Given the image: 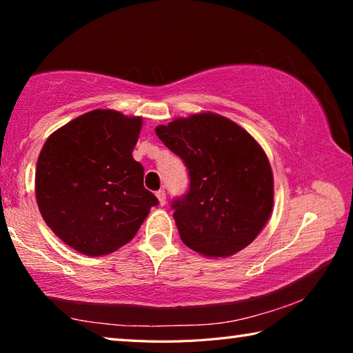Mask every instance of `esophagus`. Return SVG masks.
Wrapping results in <instances>:
<instances>
[{
    "instance_id": "1",
    "label": "esophagus",
    "mask_w": 353,
    "mask_h": 353,
    "mask_svg": "<svg viewBox=\"0 0 353 353\" xmlns=\"http://www.w3.org/2000/svg\"><path fill=\"white\" fill-rule=\"evenodd\" d=\"M155 196H157L160 205H165V202H166V193H165V190H159L157 193H155Z\"/></svg>"
}]
</instances>
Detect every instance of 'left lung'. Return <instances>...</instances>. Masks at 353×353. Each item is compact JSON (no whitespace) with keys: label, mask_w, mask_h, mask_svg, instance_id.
<instances>
[{"label":"left lung","mask_w":353,"mask_h":353,"mask_svg":"<svg viewBox=\"0 0 353 353\" xmlns=\"http://www.w3.org/2000/svg\"><path fill=\"white\" fill-rule=\"evenodd\" d=\"M155 134L188 170V191L171 202L182 241L210 259L249 246L274 204L270 160L252 135L212 112L177 118Z\"/></svg>","instance_id":"8db88e82"}]
</instances>
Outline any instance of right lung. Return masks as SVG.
Wrapping results in <instances>:
<instances>
[{
    "mask_svg": "<svg viewBox=\"0 0 353 353\" xmlns=\"http://www.w3.org/2000/svg\"><path fill=\"white\" fill-rule=\"evenodd\" d=\"M140 117L97 109L52 132L35 170V198L48 227L83 255L115 252L135 236L159 199L132 157Z\"/></svg>",
    "mask_w": 353,
    "mask_h": 353,
    "instance_id": "add662e5",
    "label": "right lung"
}]
</instances>
